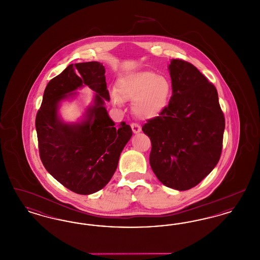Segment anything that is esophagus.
<instances>
[{
    "label": "esophagus",
    "instance_id": "34e87169",
    "mask_svg": "<svg viewBox=\"0 0 260 260\" xmlns=\"http://www.w3.org/2000/svg\"><path fill=\"white\" fill-rule=\"evenodd\" d=\"M132 129H133V132H134V134H139L140 132H141V127H140V125H138L137 124H132Z\"/></svg>",
    "mask_w": 260,
    "mask_h": 260
}]
</instances>
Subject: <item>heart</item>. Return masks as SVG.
<instances>
[{
  "label": "heart",
  "mask_w": 260,
  "mask_h": 260,
  "mask_svg": "<svg viewBox=\"0 0 260 260\" xmlns=\"http://www.w3.org/2000/svg\"><path fill=\"white\" fill-rule=\"evenodd\" d=\"M171 95L172 86L167 78L153 71L136 70L119 78L111 99L117 106L124 100H133L132 109L138 119L153 120L166 110Z\"/></svg>",
  "instance_id": "1"
}]
</instances>
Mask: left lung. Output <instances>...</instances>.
Here are the masks:
<instances>
[{
	"label": "left lung",
	"instance_id": "8db88e82",
	"mask_svg": "<svg viewBox=\"0 0 260 260\" xmlns=\"http://www.w3.org/2000/svg\"><path fill=\"white\" fill-rule=\"evenodd\" d=\"M173 96L158 118L142 126L150 137V166L164 185L185 191L215 168L222 150L225 120L215 87L189 62L168 67Z\"/></svg>",
	"mask_w": 260,
	"mask_h": 260
}]
</instances>
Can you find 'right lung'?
<instances>
[{
	"label": "right lung",
	"instance_id": "add662e5",
	"mask_svg": "<svg viewBox=\"0 0 260 260\" xmlns=\"http://www.w3.org/2000/svg\"><path fill=\"white\" fill-rule=\"evenodd\" d=\"M105 69L99 62L70 64L50 80L36 117L40 157L46 170L62 185L81 195H90L110 181L120 155L133 136L131 126H116L105 102L110 100ZM89 87L95 93L83 116L65 122L61 103Z\"/></svg>",
	"mask_w": 260,
	"mask_h": 260
}]
</instances>
